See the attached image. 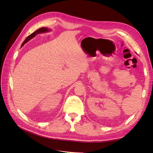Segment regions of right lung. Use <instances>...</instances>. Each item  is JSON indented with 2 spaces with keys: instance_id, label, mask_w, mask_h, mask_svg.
<instances>
[{
  "instance_id": "obj_1",
  "label": "right lung",
  "mask_w": 153,
  "mask_h": 153,
  "mask_svg": "<svg viewBox=\"0 0 153 153\" xmlns=\"http://www.w3.org/2000/svg\"><path fill=\"white\" fill-rule=\"evenodd\" d=\"M50 30L48 29V28H46V27H41V28L38 29L37 30H36L35 32H34L33 33H32L30 35H29L27 38L25 39V41L23 42L22 45V47L23 45H24L25 43H26L27 41H29L30 39L33 38L34 37L37 35L38 34H39V33H43V32H48Z\"/></svg>"
}]
</instances>
